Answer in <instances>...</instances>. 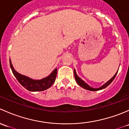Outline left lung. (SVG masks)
I'll return each instance as SVG.
<instances>
[{
    "mask_svg": "<svg viewBox=\"0 0 129 129\" xmlns=\"http://www.w3.org/2000/svg\"><path fill=\"white\" fill-rule=\"evenodd\" d=\"M117 73H118V71H117L116 73L114 74V76L112 77V78H111V79H109V80L107 82V83H105L104 84H103V86H101L100 87H99V88H93V87H91V86H89V85L87 84V83H85V82L83 80V79H81V78H79V77L78 76V75H77L75 69H74V78H75L76 81V83H78V84L79 85V86H80L81 87H83V88L85 89H87V90H89V91H99V90H102V89H103L106 88V87H107V86H108L109 85L111 84V83H112V81H113V80L114 79V78H115V76H116V75H117Z\"/></svg>",
    "mask_w": 129,
    "mask_h": 129,
    "instance_id": "1",
    "label": "left lung"
}]
</instances>
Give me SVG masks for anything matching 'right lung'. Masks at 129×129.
Listing matches in <instances>:
<instances>
[{"mask_svg":"<svg viewBox=\"0 0 129 129\" xmlns=\"http://www.w3.org/2000/svg\"><path fill=\"white\" fill-rule=\"evenodd\" d=\"M10 66L13 74L15 76L16 79L19 82L20 84L30 91L35 92V91H45V90L50 88L55 81L57 74V68L55 69L52 71V73L46 78L39 79V80H35V79H33L17 72L15 69L14 68V66L12 64L10 59Z\"/></svg>","mask_w":129,"mask_h":129,"instance_id":"obj_1","label":"right lung"}]
</instances>
